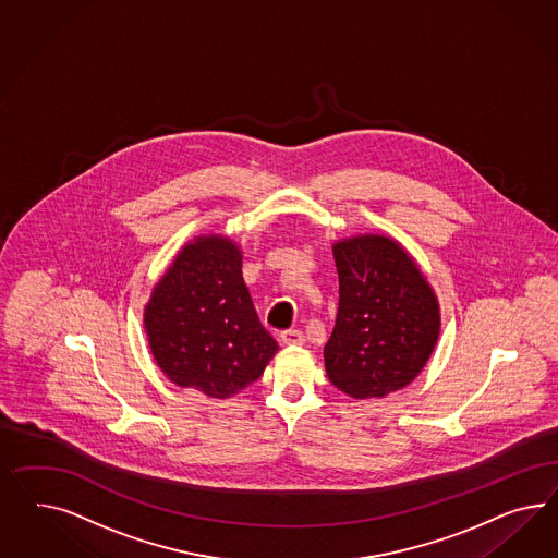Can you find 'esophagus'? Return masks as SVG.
<instances>
[{
	"instance_id": "1",
	"label": "esophagus",
	"mask_w": 558,
	"mask_h": 558,
	"mask_svg": "<svg viewBox=\"0 0 558 558\" xmlns=\"http://www.w3.org/2000/svg\"><path fill=\"white\" fill-rule=\"evenodd\" d=\"M280 341L287 343V345H303V331H299V329H287V331L280 333Z\"/></svg>"
}]
</instances>
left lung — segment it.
I'll use <instances>...</instances> for the list:
<instances>
[{
    "label": "left lung",
    "instance_id": "1",
    "mask_svg": "<svg viewBox=\"0 0 558 558\" xmlns=\"http://www.w3.org/2000/svg\"><path fill=\"white\" fill-rule=\"evenodd\" d=\"M333 257L338 315L323 350L331 385L354 399L403 389L422 372L438 341L434 290L389 236L339 241Z\"/></svg>",
    "mask_w": 558,
    "mask_h": 558
}]
</instances>
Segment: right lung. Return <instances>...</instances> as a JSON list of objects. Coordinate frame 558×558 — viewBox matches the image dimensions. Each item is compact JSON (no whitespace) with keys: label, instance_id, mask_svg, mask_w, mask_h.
<instances>
[{"label":"right lung","instance_id":"right-lung-1","mask_svg":"<svg viewBox=\"0 0 558 558\" xmlns=\"http://www.w3.org/2000/svg\"><path fill=\"white\" fill-rule=\"evenodd\" d=\"M151 352L171 383L227 399L255 383L278 345L262 327L225 236H198L175 257L145 308Z\"/></svg>","mask_w":558,"mask_h":558}]
</instances>
